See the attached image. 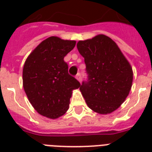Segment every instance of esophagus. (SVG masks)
<instances>
[{"instance_id":"1","label":"esophagus","mask_w":152,"mask_h":152,"mask_svg":"<svg viewBox=\"0 0 152 152\" xmlns=\"http://www.w3.org/2000/svg\"><path fill=\"white\" fill-rule=\"evenodd\" d=\"M76 80L79 81V82H81V80H82V79H81L80 74V73L77 74V75L76 76Z\"/></svg>"}]
</instances>
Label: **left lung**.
Listing matches in <instances>:
<instances>
[{
    "label": "left lung",
    "mask_w": 152,
    "mask_h": 152,
    "mask_svg": "<svg viewBox=\"0 0 152 152\" xmlns=\"http://www.w3.org/2000/svg\"><path fill=\"white\" fill-rule=\"evenodd\" d=\"M76 46L88 74V82L80 88L86 103L99 114L111 113L129 94L133 80L131 64L115 42L104 34L80 40Z\"/></svg>",
    "instance_id": "left-lung-1"
}]
</instances>
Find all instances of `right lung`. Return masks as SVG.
<instances>
[{"mask_svg": "<svg viewBox=\"0 0 152 152\" xmlns=\"http://www.w3.org/2000/svg\"><path fill=\"white\" fill-rule=\"evenodd\" d=\"M76 41L51 36L39 43L27 57L23 69V86L35 110L57 119L69 108L72 91L80 86L68 72L64 57Z\"/></svg>", "mask_w": 152, "mask_h": 152, "instance_id": "1", "label": "right lung"}]
</instances>
